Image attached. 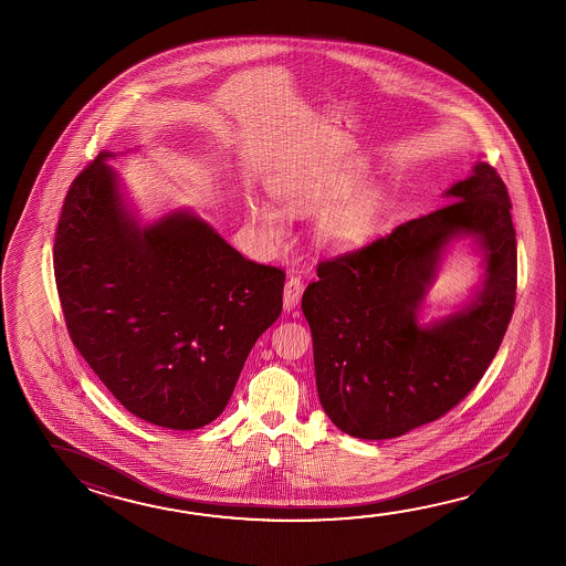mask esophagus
I'll list each match as a JSON object with an SVG mask.
<instances>
[{"label":"esophagus","instance_id":"esophagus-1","mask_svg":"<svg viewBox=\"0 0 566 566\" xmlns=\"http://www.w3.org/2000/svg\"><path fill=\"white\" fill-rule=\"evenodd\" d=\"M302 292H304V280L300 276H290L284 284V310H294L302 300Z\"/></svg>","mask_w":566,"mask_h":566}]
</instances>
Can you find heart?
I'll list each match as a JSON object with an SVG mask.
<instances>
[{
    "instance_id": "heart-1",
    "label": "heart",
    "mask_w": 566,
    "mask_h": 566,
    "mask_svg": "<svg viewBox=\"0 0 566 566\" xmlns=\"http://www.w3.org/2000/svg\"><path fill=\"white\" fill-rule=\"evenodd\" d=\"M364 179L366 169L354 163L327 175L270 180L269 190L290 217L322 212L316 224L317 244L332 252H349L374 239L387 209L386 192L376 185L355 190ZM249 217L269 234H279V210L254 200L249 205Z\"/></svg>"
}]
</instances>
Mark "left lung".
I'll return each mask as SVG.
<instances>
[{
  "mask_svg": "<svg viewBox=\"0 0 566 566\" xmlns=\"http://www.w3.org/2000/svg\"><path fill=\"white\" fill-rule=\"evenodd\" d=\"M443 209L317 264L302 296L319 403L357 439H391L436 421L479 384L503 342L516 297V239L505 182L476 163ZM471 235L484 256L474 297L418 324L446 247Z\"/></svg>",
  "mask_w": 566,
  "mask_h": 566,
  "instance_id": "1",
  "label": "left lung"
}]
</instances>
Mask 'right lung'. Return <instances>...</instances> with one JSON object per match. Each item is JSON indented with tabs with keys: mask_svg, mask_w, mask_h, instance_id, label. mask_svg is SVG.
<instances>
[{
	"mask_svg": "<svg viewBox=\"0 0 566 566\" xmlns=\"http://www.w3.org/2000/svg\"><path fill=\"white\" fill-rule=\"evenodd\" d=\"M103 150L71 182L53 264L71 339L120 406L189 431L224 411L282 312L284 270L247 260L190 210L140 227Z\"/></svg>",
	"mask_w": 566,
	"mask_h": 566,
	"instance_id": "obj_1",
	"label": "right lung"
}]
</instances>
